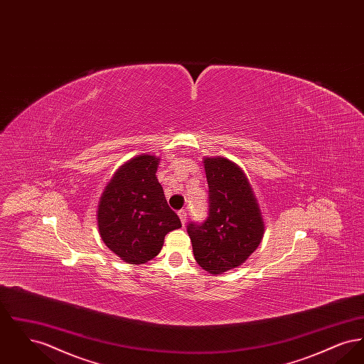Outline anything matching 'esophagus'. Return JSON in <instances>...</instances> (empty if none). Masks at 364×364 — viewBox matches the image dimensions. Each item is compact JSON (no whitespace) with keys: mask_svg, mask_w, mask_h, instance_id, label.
Here are the masks:
<instances>
[{"mask_svg":"<svg viewBox=\"0 0 364 364\" xmlns=\"http://www.w3.org/2000/svg\"><path fill=\"white\" fill-rule=\"evenodd\" d=\"M177 214H178V217H180L181 224L184 225V224L187 223V211L183 208V210H178V211H177Z\"/></svg>","mask_w":364,"mask_h":364,"instance_id":"1","label":"esophagus"}]
</instances>
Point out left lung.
<instances>
[{
  "label": "left lung",
  "instance_id": "8db88e82",
  "mask_svg": "<svg viewBox=\"0 0 364 364\" xmlns=\"http://www.w3.org/2000/svg\"><path fill=\"white\" fill-rule=\"evenodd\" d=\"M208 214L203 223L191 221L187 232L193 257L210 274L240 266L263 237L259 206L242 169L226 158H206Z\"/></svg>",
  "mask_w": 364,
  "mask_h": 364
}]
</instances>
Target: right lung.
I'll return each mask as SVG.
<instances>
[{
	"label": "right lung",
	"instance_id": "add662e5",
	"mask_svg": "<svg viewBox=\"0 0 364 364\" xmlns=\"http://www.w3.org/2000/svg\"><path fill=\"white\" fill-rule=\"evenodd\" d=\"M158 162L147 154L128 161L106 186L98 205L102 240L131 264L156 258L166 233L181 228L156 178Z\"/></svg>",
	"mask_w": 364,
	"mask_h": 364
}]
</instances>
